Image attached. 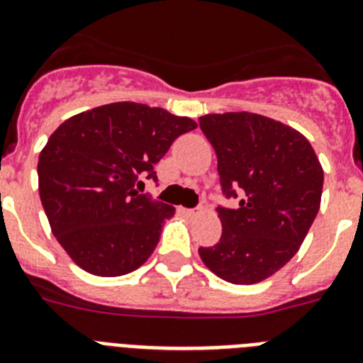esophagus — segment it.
Masks as SVG:
<instances>
[{
    "label": "esophagus",
    "mask_w": 363,
    "mask_h": 363,
    "mask_svg": "<svg viewBox=\"0 0 363 363\" xmlns=\"http://www.w3.org/2000/svg\"><path fill=\"white\" fill-rule=\"evenodd\" d=\"M179 213L184 214V216H194V214H198V209H185V207H182Z\"/></svg>",
    "instance_id": "34e87169"
}]
</instances>
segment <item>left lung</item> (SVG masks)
I'll use <instances>...</instances> for the list:
<instances>
[{"label":"left lung","mask_w":363,"mask_h":363,"mask_svg":"<svg viewBox=\"0 0 363 363\" xmlns=\"http://www.w3.org/2000/svg\"><path fill=\"white\" fill-rule=\"evenodd\" d=\"M216 150L223 198L218 207L221 238L200 247L203 264L230 284H258L284 267L300 249L320 209L323 171L298 130L251 112L200 118Z\"/></svg>","instance_id":"8db88e82"}]
</instances>
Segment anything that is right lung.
Instances as JSON below:
<instances>
[{
	"label": "right lung",
	"instance_id": "1",
	"mask_svg": "<svg viewBox=\"0 0 363 363\" xmlns=\"http://www.w3.org/2000/svg\"><path fill=\"white\" fill-rule=\"evenodd\" d=\"M191 118L133 101L104 105L63 121L38 162L40 198L54 236L98 277L136 271L160 242L174 207L140 192L158 182L154 165Z\"/></svg>",
	"mask_w": 363,
	"mask_h": 363
}]
</instances>
